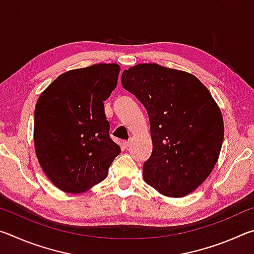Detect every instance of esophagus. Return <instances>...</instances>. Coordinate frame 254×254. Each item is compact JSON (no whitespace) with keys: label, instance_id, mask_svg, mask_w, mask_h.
<instances>
[{"label":"esophagus","instance_id":"esophagus-1","mask_svg":"<svg viewBox=\"0 0 254 254\" xmlns=\"http://www.w3.org/2000/svg\"><path fill=\"white\" fill-rule=\"evenodd\" d=\"M130 145H131V142H130V141H126V142H123V147L126 148V149L130 148Z\"/></svg>","mask_w":254,"mask_h":254}]
</instances>
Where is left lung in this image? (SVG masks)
I'll list each match as a JSON object with an SVG mask.
<instances>
[{"instance_id":"1","label":"left lung","mask_w":254,"mask_h":254,"mask_svg":"<svg viewBox=\"0 0 254 254\" xmlns=\"http://www.w3.org/2000/svg\"><path fill=\"white\" fill-rule=\"evenodd\" d=\"M122 86L148 112L152 153L143 179L160 194L184 197L203 184L220 156L222 112L200 80L158 64L124 70Z\"/></svg>"}]
</instances>
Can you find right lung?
Returning <instances> with one entry per match:
<instances>
[{
	"mask_svg": "<svg viewBox=\"0 0 254 254\" xmlns=\"http://www.w3.org/2000/svg\"><path fill=\"white\" fill-rule=\"evenodd\" d=\"M118 64H98L58 76L38 98L34 150L47 177L69 194L103 182L120 145L110 137L104 101L118 85Z\"/></svg>",
	"mask_w": 254,
	"mask_h": 254,
	"instance_id": "1",
	"label": "right lung"
}]
</instances>
